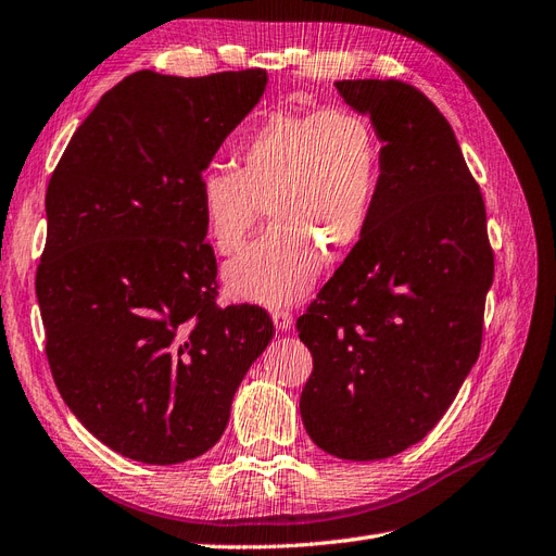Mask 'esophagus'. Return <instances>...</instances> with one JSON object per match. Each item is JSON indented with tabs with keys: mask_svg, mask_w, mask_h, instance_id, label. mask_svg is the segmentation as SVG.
Listing matches in <instances>:
<instances>
[{
	"mask_svg": "<svg viewBox=\"0 0 556 556\" xmlns=\"http://www.w3.org/2000/svg\"><path fill=\"white\" fill-rule=\"evenodd\" d=\"M274 325L278 331H288L294 325V315L288 308H274Z\"/></svg>",
	"mask_w": 556,
	"mask_h": 556,
	"instance_id": "obj_1",
	"label": "esophagus"
}]
</instances>
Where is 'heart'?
Here are the masks:
<instances>
[{"label":"heart","mask_w":556,"mask_h":556,"mask_svg":"<svg viewBox=\"0 0 556 556\" xmlns=\"http://www.w3.org/2000/svg\"><path fill=\"white\" fill-rule=\"evenodd\" d=\"M241 169L211 164L197 201L208 239L223 255L239 250L262 217L260 239L225 266L229 292L262 306L308 292L331 255L355 245L376 206L382 153L374 123L355 109L274 113L239 148Z\"/></svg>","instance_id":"b5f03b06"}]
</instances>
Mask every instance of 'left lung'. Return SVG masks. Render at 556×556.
Masks as SVG:
<instances>
[{
	"label": "left lung",
	"instance_id": "obj_1",
	"mask_svg": "<svg viewBox=\"0 0 556 556\" xmlns=\"http://www.w3.org/2000/svg\"><path fill=\"white\" fill-rule=\"evenodd\" d=\"M333 86L371 117L382 174L362 239L296 319L313 355L299 410L317 447L374 462L422 441L478 362L494 252L443 113L394 78Z\"/></svg>",
	"mask_w": 556,
	"mask_h": 556
}]
</instances>
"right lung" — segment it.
I'll list each match as a JSON object with an SVG mask.
<instances>
[{"instance_id": "right-lung-1", "label": "right lung", "mask_w": 556, "mask_h": 556, "mask_svg": "<svg viewBox=\"0 0 556 556\" xmlns=\"http://www.w3.org/2000/svg\"><path fill=\"white\" fill-rule=\"evenodd\" d=\"M264 70L137 72L76 129L46 190L37 299L66 406L123 457L169 466L211 450L274 339L260 306L215 304L197 180L257 106Z\"/></svg>"}]
</instances>
